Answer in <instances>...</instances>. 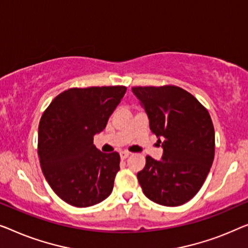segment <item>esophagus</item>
Segmentation results:
<instances>
[{"instance_id":"34e87169","label":"esophagus","mask_w":248,"mask_h":248,"mask_svg":"<svg viewBox=\"0 0 248 248\" xmlns=\"http://www.w3.org/2000/svg\"><path fill=\"white\" fill-rule=\"evenodd\" d=\"M129 156V153L128 152H121L120 153V157L121 159H125Z\"/></svg>"}]
</instances>
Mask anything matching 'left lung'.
Returning a JSON list of instances; mask_svg holds the SVG:
<instances>
[{
  "label": "left lung",
  "mask_w": 248,
  "mask_h": 248,
  "mask_svg": "<svg viewBox=\"0 0 248 248\" xmlns=\"http://www.w3.org/2000/svg\"><path fill=\"white\" fill-rule=\"evenodd\" d=\"M132 93L144 108L153 134L159 141L164 139L160 160L147 156L137 173L144 194L166 207L186 203L201 189L214 162L210 114L192 94L177 86H138Z\"/></svg>",
  "instance_id": "obj_1"
}]
</instances>
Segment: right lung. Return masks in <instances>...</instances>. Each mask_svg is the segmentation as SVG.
I'll use <instances>...</instances> for the list:
<instances>
[{
    "label": "right lung",
    "instance_id": "right-lung-1",
    "mask_svg": "<svg viewBox=\"0 0 248 248\" xmlns=\"http://www.w3.org/2000/svg\"><path fill=\"white\" fill-rule=\"evenodd\" d=\"M125 91L124 86L69 89L56 96L41 117L40 166L48 184L66 203L91 207L112 192L120 156L99 151L93 137L107 127Z\"/></svg>",
    "mask_w": 248,
    "mask_h": 248
}]
</instances>
